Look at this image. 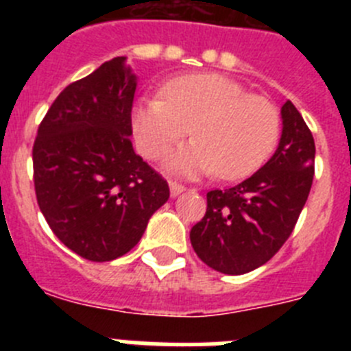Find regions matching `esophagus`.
<instances>
[{
	"label": "esophagus",
	"mask_w": 351,
	"mask_h": 351,
	"mask_svg": "<svg viewBox=\"0 0 351 351\" xmlns=\"http://www.w3.org/2000/svg\"><path fill=\"white\" fill-rule=\"evenodd\" d=\"M182 191H186V188L182 184H179V182H170V195L172 197H178V195H181Z\"/></svg>",
	"instance_id": "34e87169"
}]
</instances>
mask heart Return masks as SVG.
Instances as JSON below:
<instances>
[{"mask_svg":"<svg viewBox=\"0 0 351 351\" xmlns=\"http://www.w3.org/2000/svg\"><path fill=\"white\" fill-rule=\"evenodd\" d=\"M162 96H141L132 108L138 149L158 158L190 132L195 138L169 154L165 165L181 176L216 172L246 178L267 161L280 138L278 108L221 73L169 80Z\"/></svg>","mask_w":351,"mask_h":351,"instance_id":"1","label":"heart"}]
</instances>
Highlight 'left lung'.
<instances>
[{
  "label": "left lung",
  "instance_id": "8db88e82",
  "mask_svg": "<svg viewBox=\"0 0 351 351\" xmlns=\"http://www.w3.org/2000/svg\"><path fill=\"white\" fill-rule=\"evenodd\" d=\"M271 160L234 188L207 193L202 221L190 241L198 258L223 274H246L267 263L287 243L308 200L315 176V141L290 100Z\"/></svg>",
  "mask_w": 351,
  "mask_h": 351
}]
</instances>
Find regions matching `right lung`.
<instances>
[{"mask_svg":"<svg viewBox=\"0 0 351 351\" xmlns=\"http://www.w3.org/2000/svg\"><path fill=\"white\" fill-rule=\"evenodd\" d=\"M137 75L125 56L60 93L33 145L36 200L56 237L91 262L128 253L169 184L133 151Z\"/></svg>","mask_w":351,"mask_h":351,"instance_id":"1","label":"right lung"}]
</instances>
